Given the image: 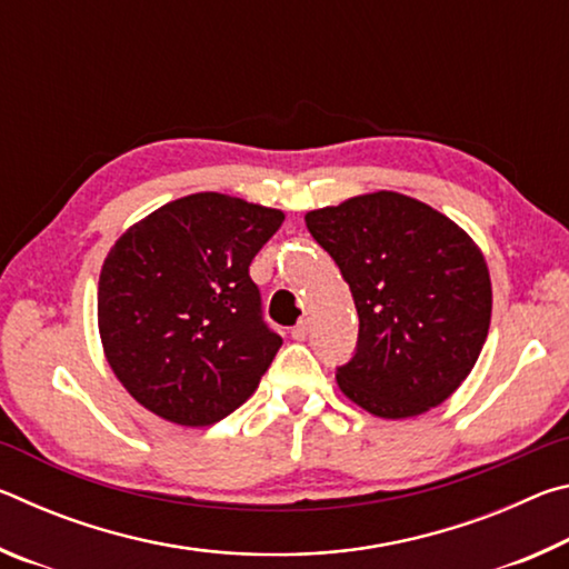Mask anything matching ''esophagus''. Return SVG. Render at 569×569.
<instances>
[{
	"label": "esophagus",
	"instance_id": "obj_1",
	"mask_svg": "<svg viewBox=\"0 0 569 569\" xmlns=\"http://www.w3.org/2000/svg\"><path fill=\"white\" fill-rule=\"evenodd\" d=\"M308 329H311V321H308V319H301V321H298V323L293 326V329H291V336H293L296 341H303L306 336H308Z\"/></svg>",
	"mask_w": 569,
	"mask_h": 569
}]
</instances>
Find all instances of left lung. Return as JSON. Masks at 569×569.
<instances>
[{"label":"left lung","mask_w":569,"mask_h":569,"mask_svg":"<svg viewBox=\"0 0 569 569\" xmlns=\"http://www.w3.org/2000/svg\"><path fill=\"white\" fill-rule=\"evenodd\" d=\"M349 283L359 341L339 389L373 417L439 407L469 377L492 319L485 256L455 220L391 190L306 213Z\"/></svg>","instance_id":"obj_1"}]
</instances>
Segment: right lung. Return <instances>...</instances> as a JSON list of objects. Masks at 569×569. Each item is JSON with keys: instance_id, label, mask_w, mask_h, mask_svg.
I'll return each mask as SVG.
<instances>
[{"instance_id": "1", "label": "right lung", "mask_w": 569, "mask_h": 569, "mask_svg": "<svg viewBox=\"0 0 569 569\" xmlns=\"http://www.w3.org/2000/svg\"><path fill=\"white\" fill-rule=\"evenodd\" d=\"M276 208L192 192L124 230L100 271L98 326L130 397L180 427L236 411L283 339L248 266L283 223Z\"/></svg>"}]
</instances>
